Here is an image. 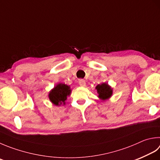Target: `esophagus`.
<instances>
[{
  "label": "esophagus",
  "mask_w": 160,
  "mask_h": 160,
  "mask_svg": "<svg viewBox=\"0 0 160 160\" xmlns=\"http://www.w3.org/2000/svg\"><path fill=\"white\" fill-rule=\"evenodd\" d=\"M79 85L81 86H86V81L84 79H79Z\"/></svg>",
  "instance_id": "1"
}]
</instances>
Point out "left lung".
Wrapping results in <instances>:
<instances>
[{
  "label": "left lung",
  "mask_w": 160,
  "mask_h": 160,
  "mask_svg": "<svg viewBox=\"0 0 160 160\" xmlns=\"http://www.w3.org/2000/svg\"><path fill=\"white\" fill-rule=\"evenodd\" d=\"M96 89L98 90L99 98L103 100L109 98L112 95V89L108 84L105 83H102L101 85H98L96 86Z\"/></svg>",
  "instance_id": "obj_1"
}]
</instances>
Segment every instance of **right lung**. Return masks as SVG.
Returning <instances> with one entry per match:
<instances>
[{"label": "right lung", "mask_w": 160, "mask_h": 160, "mask_svg": "<svg viewBox=\"0 0 160 160\" xmlns=\"http://www.w3.org/2000/svg\"><path fill=\"white\" fill-rule=\"evenodd\" d=\"M70 86L63 83H59L50 92L49 97L53 104L60 105L62 103L65 104L67 96L70 95Z\"/></svg>", "instance_id": "obj_1"}]
</instances>
